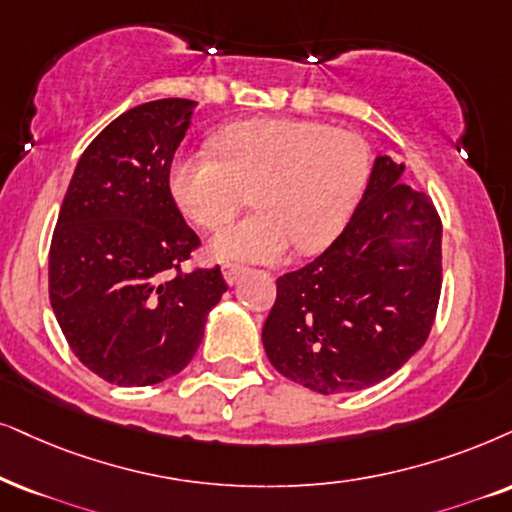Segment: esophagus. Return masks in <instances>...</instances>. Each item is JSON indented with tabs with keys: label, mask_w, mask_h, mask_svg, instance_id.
Returning <instances> with one entry per match:
<instances>
[{
	"label": "esophagus",
	"mask_w": 512,
	"mask_h": 512,
	"mask_svg": "<svg viewBox=\"0 0 512 512\" xmlns=\"http://www.w3.org/2000/svg\"><path fill=\"white\" fill-rule=\"evenodd\" d=\"M241 271H243V267H241V264H236V262H226L222 267V274L226 278V283H236L238 276H241Z\"/></svg>",
	"instance_id": "1"
}]
</instances>
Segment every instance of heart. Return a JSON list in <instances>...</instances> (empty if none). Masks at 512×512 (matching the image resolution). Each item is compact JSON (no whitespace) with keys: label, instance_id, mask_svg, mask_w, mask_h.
<instances>
[{"label":"heart","instance_id":"1","mask_svg":"<svg viewBox=\"0 0 512 512\" xmlns=\"http://www.w3.org/2000/svg\"><path fill=\"white\" fill-rule=\"evenodd\" d=\"M217 153H179L170 191L203 229H219L248 203L257 212L212 238L217 260L276 262L326 248L345 229L371 174V148L359 134L326 122L255 118L224 127ZM253 196L250 197L249 193Z\"/></svg>","mask_w":512,"mask_h":512}]
</instances>
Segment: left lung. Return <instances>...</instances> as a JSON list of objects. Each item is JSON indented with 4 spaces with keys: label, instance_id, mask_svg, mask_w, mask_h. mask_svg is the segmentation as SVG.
<instances>
[{
    "label": "left lung",
    "instance_id": "1",
    "mask_svg": "<svg viewBox=\"0 0 512 512\" xmlns=\"http://www.w3.org/2000/svg\"><path fill=\"white\" fill-rule=\"evenodd\" d=\"M401 172L380 155L342 234L278 276L262 342L293 383L321 394L364 390L428 340L442 293V219Z\"/></svg>",
    "mask_w": 512,
    "mask_h": 512
}]
</instances>
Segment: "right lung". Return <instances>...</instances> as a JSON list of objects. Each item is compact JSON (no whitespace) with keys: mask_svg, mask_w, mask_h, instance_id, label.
Returning <instances> with one entry per match:
<instances>
[{"mask_svg":"<svg viewBox=\"0 0 512 512\" xmlns=\"http://www.w3.org/2000/svg\"><path fill=\"white\" fill-rule=\"evenodd\" d=\"M198 103L129 108L77 163L49 248V300L70 349L113 385L163 383L189 366L226 286L170 191V165Z\"/></svg>","mask_w":512,"mask_h":512,"instance_id":"right-lung-1","label":"right lung"}]
</instances>
